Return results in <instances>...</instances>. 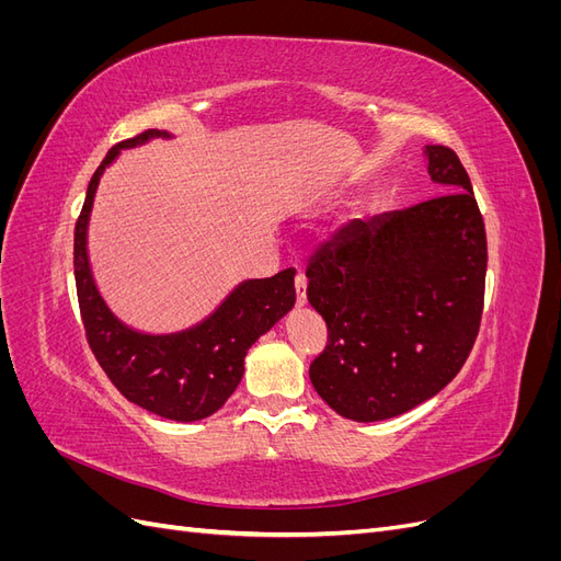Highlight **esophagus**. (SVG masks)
Instances as JSON below:
<instances>
[{
  "label": "esophagus",
  "instance_id": "1",
  "mask_svg": "<svg viewBox=\"0 0 561 561\" xmlns=\"http://www.w3.org/2000/svg\"><path fill=\"white\" fill-rule=\"evenodd\" d=\"M295 287H297V307H304L307 304V276L299 274L295 276Z\"/></svg>",
  "mask_w": 561,
  "mask_h": 561
}]
</instances>
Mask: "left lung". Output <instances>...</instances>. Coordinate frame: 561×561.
<instances>
[{
    "instance_id": "1",
    "label": "left lung",
    "mask_w": 561,
    "mask_h": 561,
    "mask_svg": "<svg viewBox=\"0 0 561 561\" xmlns=\"http://www.w3.org/2000/svg\"><path fill=\"white\" fill-rule=\"evenodd\" d=\"M426 157L445 194L353 219L307 266L309 304L328 325L309 377L351 421L393 419L437 396L480 332L484 219L456 151L428 145Z\"/></svg>"
}]
</instances>
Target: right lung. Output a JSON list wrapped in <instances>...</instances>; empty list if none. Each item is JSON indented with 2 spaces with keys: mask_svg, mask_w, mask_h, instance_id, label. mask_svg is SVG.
Wrapping results in <instances>:
<instances>
[{
  "mask_svg": "<svg viewBox=\"0 0 561 561\" xmlns=\"http://www.w3.org/2000/svg\"><path fill=\"white\" fill-rule=\"evenodd\" d=\"M165 130H145L107 151L89 182L75 227V280L87 342L118 393L171 421H201L222 407L243 379L248 348L295 307V268L241 283L198 325L175 334H142L126 328L100 297L87 250L93 196L105 168L126 147Z\"/></svg>",
  "mask_w": 561,
  "mask_h": 561,
  "instance_id": "1",
  "label": "right lung"
}]
</instances>
